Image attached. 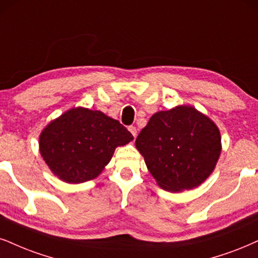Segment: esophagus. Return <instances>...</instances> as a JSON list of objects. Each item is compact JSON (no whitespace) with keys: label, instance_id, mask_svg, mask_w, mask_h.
I'll list each match as a JSON object with an SVG mask.
<instances>
[{"label":"esophagus","instance_id":"1","mask_svg":"<svg viewBox=\"0 0 258 258\" xmlns=\"http://www.w3.org/2000/svg\"><path fill=\"white\" fill-rule=\"evenodd\" d=\"M128 129H129V132L132 133V135L134 136V138H136V134H138V129H136L135 126H133V125H130Z\"/></svg>","mask_w":258,"mask_h":258}]
</instances>
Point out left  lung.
<instances>
[{"instance_id":"obj_1","label":"left lung","mask_w":258,"mask_h":258,"mask_svg":"<svg viewBox=\"0 0 258 258\" xmlns=\"http://www.w3.org/2000/svg\"><path fill=\"white\" fill-rule=\"evenodd\" d=\"M135 145L158 185L172 192L205 182L221 153L215 123L185 105L154 113Z\"/></svg>"}]
</instances>
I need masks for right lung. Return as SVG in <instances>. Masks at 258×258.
I'll list each match as a JSON object with an SVG mask.
<instances>
[{
  "instance_id": "right-lung-1",
  "label": "right lung",
  "mask_w": 258,
  "mask_h": 258,
  "mask_svg": "<svg viewBox=\"0 0 258 258\" xmlns=\"http://www.w3.org/2000/svg\"><path fill=\"white\" fill-rule=\"evenodd\" d=\"M133 139L125 126L101 111L74 107L47 124L39 149L55 176L76 184L99 176L116 147Z\"/></svg>"
}]
</instances>
